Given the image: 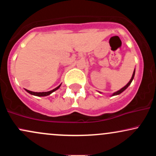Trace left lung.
<instances>
[{"mask_svg": "<svg viewBox=\"0 0 156 156\" xmlns=\"http://www.w3.org/2000/svg\"><path fill=\"white\" fill-rule=\"evenodd\" d=\"M134 76H135V69H134V71H133V76H132V77H131V79L130 80V81L128 82V83L126 84V85L124 87H122V88L121 89H119V91H117V92H114V94H112V96H114V95H117V94H121L122 92H123V91H125V89H126L127 88H128V87H129V85L130 83H131V82H132V80H133V78H134Z\"/></svg>", "mask_w": 156, "mask_h": 156, "instance_id": "left-lung-1", "label": "left lung"}]
</instances>
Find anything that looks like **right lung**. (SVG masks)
<instances>
[{
	"mask_svg": "<svg viewBox=\"0 0 156 156\" xmlns=\"http://www.w3.org/2000/svg\"><path fill=\"white\" fill-rule=\"evenodd\" d=\"M60 87H61V84L58 86V87H57L56 88L53 89V90L49 91V92H31V91L28 90V89H26V91L27 92L29 93V94H32V95H35V96H38V97H44V96H48V95H49V94H51V93H53V92H55V90H57V89L59 88Z\"/></svg>",
	"mask_w": 156,
	"mask_h": 156,
	"instance_id": "right-lung-1",
	"label": "right lung"
}]
</instances>
